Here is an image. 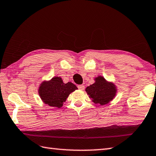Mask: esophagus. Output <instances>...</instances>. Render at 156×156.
Returning a JSON list of instances; mask_svg holds the SVG:
<instances>
[{
    "mask_svg": "<svg viewBox=\"0 0 156 156\" xmlns=\"http://www.w3.org/2000/svg\"><path fill=\"white\" fill-rule=\"evenodd\" d=\"M77 87L80 90H83L85 89V86H83V85H79Z\"/></svg>",
    "mask_w": 156,
    "mask_h": 156,
    "instance_id": "1",
    "label": "esophagus"
}]
</instances>
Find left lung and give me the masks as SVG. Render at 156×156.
<instances>
[{"instance_id": "1", "label": "left lung", "mask_w": 156, "mask_h": 156, "mask_svg": "<svg viewBox=\"0 0 156 156\" xmlns=\"http://www.w3.org/2000/svg\"><path fill=\"white\" fill-rule=\"evenodd\" d=\"M94 80V83L86 88V92L89 98L95 104L101 106L108 104L116 95L115 85L112 82L107 81L102 76L96 77Z\"/></svg>"}]
</instances>
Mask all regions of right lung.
Instances as JSON below:
<instances>
[{
	"label": "right lung",
	"instance_id": "right-lung-1",
	"mask_svg": "<svg viewBox=\"0 0 156 156\" xmlns=\"http://www.w3.org/2000/svg\"><path fill=\"white\" fill-rule=\"evenodd\" d=\"M77 86L71 82L64 83L60 77H54L49 81H44L39 87V94L42 101L50 107L61 108L69 94Z\"/></svg>",
	"mask_w": 156,
	"mask_h": 156
}]
</instances>
